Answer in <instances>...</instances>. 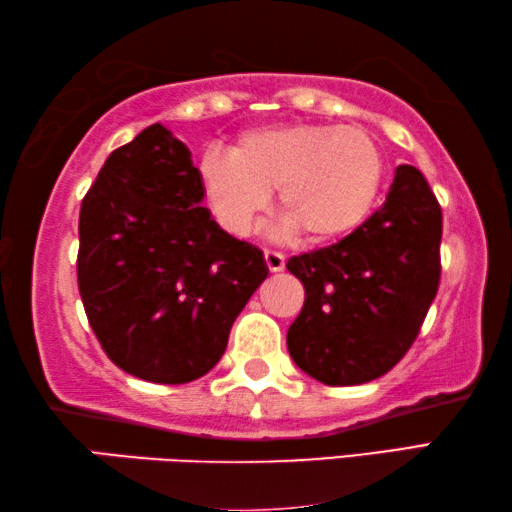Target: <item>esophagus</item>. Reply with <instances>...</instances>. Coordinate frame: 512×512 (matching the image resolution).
Masks as SVG:
<instances>
[{
  "label": "esophagus",
  "mask_w": 512,
  "mask_h": 512,
  "mask_svg": "<svg viewBox=\"0 0 512 512\" xmlns=\"http://www.w3.org/2000/svg\"><path fill=\"white\" fill-rule=\"evenodd\" d=\"M263 256H265V265H267V270H270V272H281L283 267H286V256H283L281 251L265 249V251H263Z\"/></svg>",
  "instance_id": "34e87169"
}]
</instances>
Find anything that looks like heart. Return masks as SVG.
I'll use <instances>...</instances> for the list:
<instances>
[{"label":"heart","instance_id":"1","mask_svg":"<svg viewBox=\"0 0 512 512\" xmlns=\"http://www.w3.org/2000/svg\"><path fill=\"white\" fill-rule=\"evenodd\" d=\"M383 156L360 127L292 122L242 133L231 152L201 161V179L224 229L245 236L276 190V213L306 245L345 238L370 215Z\"/></svg>","mask_w":512,"mask_h":512}]
</instances>
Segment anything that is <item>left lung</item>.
<instances>
[{
	"label": "left lung",
	"instance_id": "obj_1",
	"mask_svg": "<svg viewBox=\"0 0 512 512\" xmlns=\"http://www.w3.org/2000/svg\"><path fill=\"white\" fill-rule=\"evenodd\" d=\"M442 208L424 174L399 165L385 204L335 245L292 256L306 299L288 329L297 367L326 385L390 372L413 345L440 283Z\"/></svg>",
	"mask_w": 512,
	"mask_h": 512
}]
</instances>
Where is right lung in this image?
I'll return each mask as SVG.
<instances>
[{
	"mask_svg": "<svg viewBox=\"0 0 512 512\" xmlns=\"http://www.w3.org/2000/svg\"><path fill=\"white\" fill-rule=\"evenodd\" d=\"M190 149L152 124L106 158L79 215L77 279L106 356L152 383H190L222 358L267 276L263 251L201 206Z\"/></svg>",
	"mask_w": 512,
	"mask_h": 512,
	"instance_id": "1",
	"label": "right lung"
}]
</instances>
